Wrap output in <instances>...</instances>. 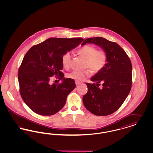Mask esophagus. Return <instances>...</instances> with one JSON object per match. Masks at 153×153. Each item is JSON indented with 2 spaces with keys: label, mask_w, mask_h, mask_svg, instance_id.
I'll return each mask as SVG.
<instances>
[{
  "label": "esophagus",
  "mask_w": 153,
  "mask_h": 153,
  "mask_svg": "<svg viewBox=\"0 0 153 153\" xmlns=\"http://www.w3.org/2000/svg\"><path fill=\"white\" fill-rule=\"evenodd\" d=\"M75 83H76V85H79V84H81V82H79V81H76Z\"/></svg>",
  "instance_id": "obj_1"
}]
</instances>
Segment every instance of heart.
Here are the masks:
<instances>
[{"label": "heart", "mask_w": 153, "mask_h": 153, "mask_svg": "<svg viewBox=\"0 0 153 153\" xmlns=\"http://www.w3.org/2000/svg\"><path fill=\"white\" fill-rule=\"evenodd\" d=\"M78 53L83 58L86 59L85 66L89 67L92 71L97 73L101 71L107 64V56L106 53L102 50L97 51L96 48L91 45H85L80 48ZM72 58L71 53L66 52L61 58L62 64L65 68L70 66ZM92 74V71L89 69L84 71H74L68 74V77L76 80L82 81Z\"/></svg>", "instance_id": "obj_1"}]
</instances>
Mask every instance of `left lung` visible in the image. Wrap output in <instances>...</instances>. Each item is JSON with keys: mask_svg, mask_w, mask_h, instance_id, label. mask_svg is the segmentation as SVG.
<instances>
[{"mask_svg": "<svg viewBox=\"0 0 153 153\" xmlns=\"http://www.w3.org/2000/svg\"><path fill=\"white\" fill-rule=\"evenodd\" d=\"M95 44L107 54V64L101 71L86 83L88 92L83 96L85 107L97 116L113 114L120 108L129 94L132 85V65L126 53L118 44L102 37L89 38L81 44ZM102 82V88H97Z\"/></svg>", "mask_w": 153, "mask_h": 153, "instance_id": "obj_1", "label": "left lung"}]
</instances>
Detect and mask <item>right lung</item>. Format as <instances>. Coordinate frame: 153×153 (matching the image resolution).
Listing matches in <instances>:
<instances>
[{"instance_id":"1","label":"right lung","mask_w":153,"mask_h":153,"mask_svg":"<svg viewBox=\"0 0 153 153\" xmlns=\"http://www.w3.org/2000/svg\"><path fill=\"white\" fill-rule=\"evenodd\" d=\"M82 41L81 38H50L26 53L18 77L22 99L33 112L49 116L64 107L76 84L73 79H65L61 72L63 69L61 58ZM53 75L62 80L61 84H50Z\"/></svg>"}]
</instances>
